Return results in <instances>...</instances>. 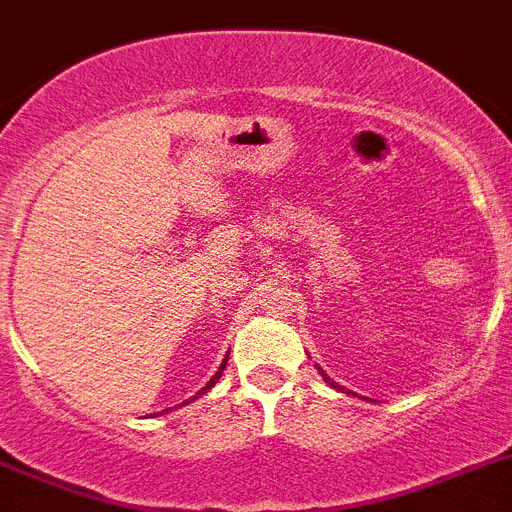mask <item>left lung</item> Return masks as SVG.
<instances>
[{
    "label": "left lung",
    "mask_w": 512,
    "mask_h": 512,
    "mask_svg": "<svg viewBox=\"0 0 512 512\" xmlns=\"http://www.w3.org/2000/svg\"><path fill=\"white\" fill-rule=\"evenodd\" d=\"M319 372H321V377H324V380H326V382H329L331 388H334V390H342V393H344V388H342V385H339V382H334V380H331V377H329V375H326V372H324V370H321V367H319ZM349 395H357V393H352V390H349ZM362 400H367V398H362Z\"/></svg>",
    "instance_id": "left-lung-1"
}]
</instances>
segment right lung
<instances>
[{"label":"right lung","mask_w":512,"mask_h":512,"mask_svg":"<svg viewBox=\"0 0 512 512\" xmlns=\"http://www.w3.org/2000/svg\"><path fill=\"white\" fill-rule=\"evenodd\" d=\"M227 359H229V357H224V362H222V365H219V370H216V372H214V377H211V380H209V382H206L204 388H201V390H199V393L193 395V398H191V400H183V403H181V405H188V403H193V400H196V398H201V395H206V393H209V390H211V388H214L216 382H219V377H222L224 367H227ZM165 411H170V408H165ZM165 411H160V413H165Z\"/></svg>","instance_id":"right-lung-1"}]
</instances>
